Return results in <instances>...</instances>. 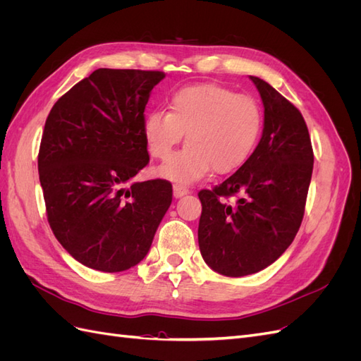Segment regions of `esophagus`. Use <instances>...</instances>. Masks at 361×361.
<instances>
[{
  "instance_id": "34e87169",
  "label": "esophagus",
  "mask_w": 361,
  "mask_h": 361,
  "mask_svg": "<svg viewBox=\"0 0 361 361\" xmlns=\"http://www.w3.org/2000/svg\"><path fill=\"white\" fill-rule=\"evenodd\" d=\"M173 192H174V197L179 199V197H182V195L188 194L190 190L185 187V185H182V183H174L173 185Z\"/></svg>"
}]
</instances>
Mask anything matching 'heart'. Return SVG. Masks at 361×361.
I'll use <instances>...</instances> for the list:
<instances>
[{"label": "heart", "instance_id": "1", "mask_svg": "<svg viewBox=\"0 0 361 361\" xmlns=\"http://www.w3.org/2000/svg\"><path fill=\"white\" fill-rule=\"evenodd\" d=\"M256 99L215 84L188 85L170 99V111L157 110L145 118L143 133L150 155L167 161L188 133V146L162 166L164 178L188 183L214 170H238L253 154L262 133Z\"/></svg>", "mask_w": 361, "mask_h": 361}]
</instances>
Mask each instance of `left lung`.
Segmentation results:
<instances>
[{
    "label": "left lung",
    "mask_w": 361,
    "mask_h": 361,
    "mask_svg": "<svg viewBox=\"0 0 361 361\" xmlns=\"http://www.w3.org/2000/svg\"><path fill=\"white\" fill-rule=\"evenodd\" d=\"M250 80L265 108L259 145L231 178L199 192L200 253L227 277L255 274L285 253L301 226L313 170L309 129L298 108L267 81Z\"/></svg>",
    "instance_id": "left-lung-1"
}]
</instances>
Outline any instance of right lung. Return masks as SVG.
Here are the masks:
<instances>
[{
    "label": "right lung",
    "instance_id": "1",
    "mask_svg": "<svg viewBox=\"0 0 361 361\" xmlns=\"http://www.w3.org/2000/svg\"><path fill=\"white\" fill-rule=\"evenodd\" d=\"M164 76L97 69L48 114L37 158L48 223L63 248L92 269L140 264L171 204L169 180L125 188L149 164L145 108Z\"/></svg>",
    "mask_w": 361,
    "mask_h": 361
}]
</instances>
